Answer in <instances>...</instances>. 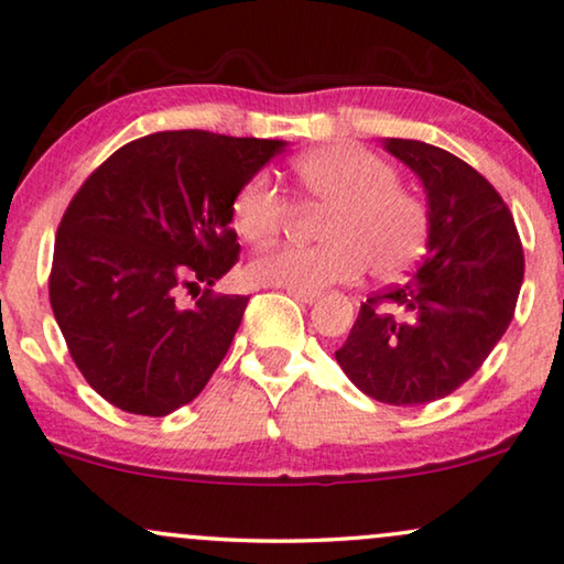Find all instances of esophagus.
Returning a JSON list of instances; mask_svg holds the SVG:
<instances>
[{"label":"esophagus","instance_id":"1","mask_svg":"<svg viewBox=\"0 0 564 564\" xmlns=\"http://www.w3.org/2000/svg\"><path fill=\"white\" fill-rule=\"evenodd\" d=\"M288 292H290V295L295 297L297 302H305V305H313V302H315L317 297H321V295H317V292H302V290H288Z\"/></svg>","mask_w":564,"mask_h":564}]
</instances>
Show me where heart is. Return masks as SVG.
<instances>
[{
  "mask_svg": "<svg viewBox=\"0 0 564 564\" xmlns=\"http://www.w3.org/2000/svg\"><path fill=\"white\" fill-rule=\"evenodd\" d=\"M305 198L328 206L317 224L323 243H272L251 259L259 284L321 292L371 274L394 276L414 264L427 239V208L404 191L397 170L358 144H328L295 160ZM290 203L269 173L251 175L234 195L231 224L247 241H264L284 226Z\"/></svg>",
  "mask_w": 564,
  "mask_h": 564,
  "instance_id": "b5f03b06",
  "label": "heart"
}]
</instances>
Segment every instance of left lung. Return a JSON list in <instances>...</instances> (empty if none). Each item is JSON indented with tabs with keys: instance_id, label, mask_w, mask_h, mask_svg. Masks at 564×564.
<instances>
[{
	"instance_id": "left-lung-1",
	"label": "left lung",
	"mask_w": 564,
	"mask_h": 564,
	"mask_svg": "<svg viewBox=\"0 0 564 564\" xmlns=\"http://www.w3.org/2000/svg\"><path fill=\"white\" fill-rule=\"evenodd\" d=\"M427 193V249L402 284L361 302L336 361L364 394L417 406L453 394L509 328L524 251L496 187L468 162L417 140H383Z\"/></svg>"
}]
</instances>
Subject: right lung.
Here are the masks:
<instances>
[{"mask_svg": "<svg viewBox=\"0 0 564 564\" xmlns=\"http://www.w3.org/2000/svg\"><path fill=\"white\" fill-rule=\"evenodd\" d=\"M280 140L181 129L119 147L61 218L53 315L84 379L119 410L165 417L224 361L247 295H216L239 262L231 203ZM198 289L185 308L180 295Z\"/></svg>", "mask_w": 564, "mask_h": 564, "instance_id": "right-lung-1", "label": "right lung"}]
</instances>
